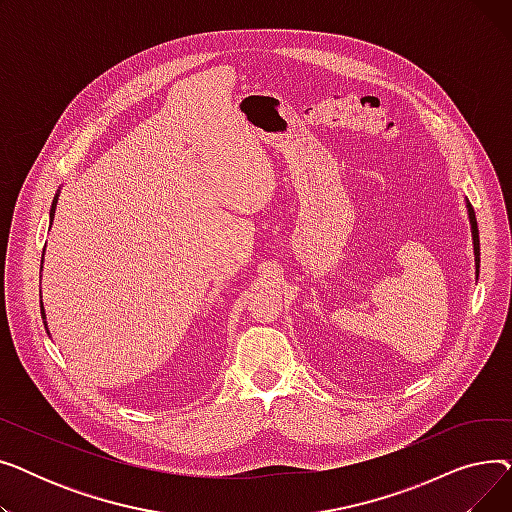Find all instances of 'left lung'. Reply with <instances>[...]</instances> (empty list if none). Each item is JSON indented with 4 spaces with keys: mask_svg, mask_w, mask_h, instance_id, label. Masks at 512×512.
<instances>
[{
    "mask_svg": "<svg viewBox=\"0 0 512 512\" xmlns=\"http://www.w3.org/2000/svg\"><path fill=\"white\" fill-rule=\"evenodd\" d=\"M469 220H471V230H473V247H475V261L479 263V230H477V220H475V211L469 205Z\"/></svg>",
    "mask_w": 512,
    "mask_h": 512,
    "instance_id": "1",
    "label": "left lung"
}]
</instances>
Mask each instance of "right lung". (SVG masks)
Masks as SVG:
<instances>
[{"instance_id": "right-lung-1", "label": "right lung", "mask_w": 512, "mask_h": 512, "mask_svg": "<svg viewBox=\"0 0 512 512\" xmlns=\"http://www.w3.org/2000/svg\"><path fill=\"white\" fill-rule=\"evenodd\" d=\"M56 203H58V197L53 199V203H51V213H49V218H53V213H56ZM41 309H43V305H41Z\"/></svg>"}]
</instances>
